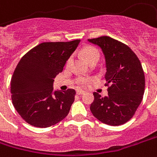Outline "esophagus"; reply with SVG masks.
<instances>
[{
	"label": "esophagus",
	"mask_w": 157,
	"mask_h": 157,
	"mask_svg": "<svg viewBox=\"0 0 157 157\" xmlns=\"http://www.w3.org/2000/svg\"><path fill=\"white\" fill-rule=\"evenodd\" d=\"M76 94H85V91H83V90H76Z\"/></svg>",
	"instance_id": "34e87169"
}]
</instances>
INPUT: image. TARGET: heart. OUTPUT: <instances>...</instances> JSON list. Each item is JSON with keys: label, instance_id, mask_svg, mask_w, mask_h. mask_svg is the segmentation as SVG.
<instances>
[{"label": "heart", "instance_id": "heart-1", "mask_svg": "<svg viewBox=\"0 0 157 157\" xmlns=\"http://www.w3.org/2000/svg\"><path fill=\"white\" fill-rule=\"evenodd\" d=\"M82 54L85 57V58L86 59V61L90 64L92 63H97L100 57V51L94 48V47L92 46H87L86 48H84L83 50H82ZM71 61H72V58L71 57H69L67 61V63L66 65L69 66L71 63ZM89 81V79L87 77H83V76H81L77 79V84H78L80 86H86V84L88 83Z\"/></svg>", "mask_w": 157, "mask_h": 157}]
</instances>
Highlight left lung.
Wrapping results in <instances>:
<instances>
[{"instance_id":"left-lung-1","label":"left lung","mask_w":157,"mask_h":157,"mask_svg":"<svg viewBox=\"0 0 157 157\" xmlns=\"http://www.w3.org/2000/svg\"><path fill=\"white\" fill-rule=\"evenodd\" d=\"M88 41L98 45L105 54L109 91L105 97L94 92L90 111L108 125L125 124L133 117L144 94L145 76L141 62L128 45L109 36Z\"/></svg>"}]
</instances>
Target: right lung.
<instances>
[{"label": "right lung", "instance_id": "add662e5", "mask_svg": "<svg viewBox=\"0 0 157 157\" xmlns=\"http://www.w3.org/2000/svg\"><path fill=\"white\" fill-rule=\"evenodd\" d=\"M79 43H42L21 57L12 75L10 93L14 107L26 123L48 128L67 116L76 91L52 92V84Z\"/></svg>", "mask_w": 157, "mask_h": 157}]
</instances>
